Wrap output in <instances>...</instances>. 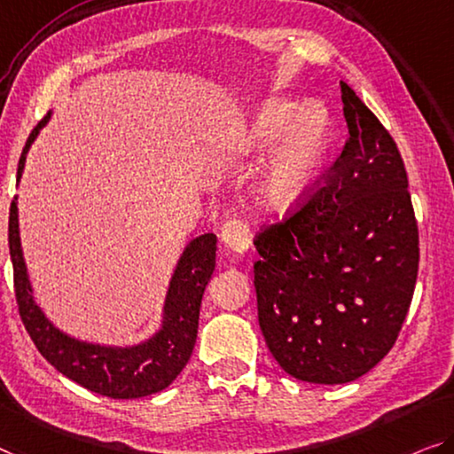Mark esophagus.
I'll use <instances>...</instances> for the list:
<instances>
[{
	"mask_svg": "<svg viewBox=\"0 0 454 454\" xmlns=\"http://www.w3.org/2000/svg\"><path fill=\"white\" fill-rule=\"evenodd\" d=\"M221 239L237 255H246L249 249V227L239 219L225 223L221 231Z\"/></svg>",
	"mask_w": 454,
	"mask_h": 454,
	"instance_id": "34e87169",
	"label": "esophagus"
}]
</instances>
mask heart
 <instances>
[{
  "mask_svg": "<svg viewBox=\"0 0 454 454\" xmlns=\"http://www.w3.org/2000/svg\"><path fill=\"white\" fill-rule=\"evenodd\" d=\"M278 137L262 176L257 197L271 213H290L315 184L331 142V121L318 106L266 99L255 107L241 139L243 152L262 150Z\"/></svg>",
  "mask_w": 454,
  "mask_h": 454,
  "instance_id": "obj_1",
  "label": "heart"
}]
</instances>
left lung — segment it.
<instances>
[{"label":"left lung","mask_w":454,"mask_h":454,"mask_svg":"<svg viewBox=\"0 0 454 454\" xmlns=\"http://www.w3.org/2000/svg\"><path fill=\"white\" fill-rule=\"evenodd\" d=\"M348 142L323 188L257 235V317L286 373L348 383L394 347L418 276V225L397 145L340 82Z\"/></svg>","instance_id":"1"}]
</instances>
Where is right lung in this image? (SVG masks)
I'll return each mask as SVG.
<instances>
[{
  "mask_svg": "<svg viewBox=\"0 0 454 454\" xmlns=\"http://www.w3.org/2000/svg\"><path fill=\"white\" fill-rule=\"evenodd\" d=\"M51 115L48 114L27 137L18 164V183L26 166V154ZM215 251H217V237L213 233L194 237L184 247L166 292L162 320L148 339L134 345L90 343L60 331L34 300V288L27 276L22 239H20L18 197L12 200L10 255L13 263V286H16L20 317L27 334L42 357L62 375L90 392L114 400H136L162 392L183 372L197 340L200 302L215 271Z\"/></svg>",
  "mask_w": 454,
  "mask_h": 454,
  "instance_id": "obj_1",
  "label": "right lung"
}]
</instances>
